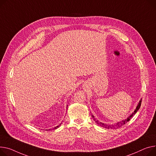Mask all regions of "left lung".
I'll list each match as a JSON object with an SVG mask.
<instances>
[{"label":"left lung","mask_w":156,"mask_h":156,"mask_svg":"<svg viewBox=\"0 0 156 156\" xmlns=\"http://www.w3.org/2000/svg\"><path fill=\"white\" fill-rule=\"evenodd\" d=\"M141 102H142V99H140V100L139 101V102L138 103V105L137 106L136 110H134V112L131 114V115L129 117H128L127 119L123 120H122L121 122H118V123H117L115 124H111V125H109V124H106V123H102V122H100V121H98V120H97L93 115L91 116L93 118V120H94L95 122H96V123L97 124V125H98L99 126H100L101 127H103V128H105V129H116L120 128V127L123 126L124 124L126 123L127 122H129L130 120V119L133 117V115H134L136 113V112L139 110V108L140 107V105H141Z\"/></svg>","instance_id":"1"}]
</instances>
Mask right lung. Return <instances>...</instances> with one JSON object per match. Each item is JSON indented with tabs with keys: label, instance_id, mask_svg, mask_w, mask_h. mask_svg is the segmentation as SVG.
<instances>
[{
	"label": "right lung",
	"instance_id": "add662e5",
	"mask_svg": "<svg viewBox=\"0 0 156 156\" xmlns=\"http://www.w3.org/2000/svg\"><path fill=\"white\" fill-rule=\"evenodd\" d=\"M67 106H68V105H67ZM61 123H60V124H59V126H56V127H54V128H53V129H49V130H55V129H57V128H58V127H59V126H61Z\"/></svg>",
	"mask_w": 156,
	"mask_h": 156
}]
</instances>
